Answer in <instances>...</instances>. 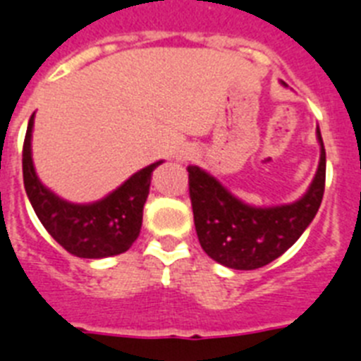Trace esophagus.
<instances>
[{
  "label": "esophagus",
  "instance_id": "esophagus-1",
  "mask_svg": "<svg viewBox=\"0 0 361 361\" xmlns=\"http://www.w3.org/2000/svg\"><path fill=\"white\" fill-rule=\"evenodd\" d=\"M195 155H197V149L192 146V144H184V146L178 147L177 153H175V157H177L178 160H183V162H184V160L193 159Z\"/></svg>",
  "mask_w": 361,
  "mask_h": 361
}]
</instances>
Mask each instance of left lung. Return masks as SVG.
I'll use <instances>...</instances> for the list:
<instances>
[{"label": "left lung", "mask_w": 361, "mask_h": 361, "mask_svg": "<svg viewBox=\"0 0 361 361\" xmlns=\"http://www.w3.org/2000/svg\"><path fill=\"white\" fill-rule=\"evenodd\" d=\"M316 137L319 142L316 175L309 190L288 204H248L206 169L188 166L197 237L212 259L228 269L255 270L272 263L300 239L318 214L325 192L327 160L319 128Z\"/></svg>", "instance_id": "1"}]
</instances>
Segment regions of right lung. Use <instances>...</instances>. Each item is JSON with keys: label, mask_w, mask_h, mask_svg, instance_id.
I'll return each instance as SVG.
<instances>
[{"label": "right lung", "mask_w": 361, "mask_h": 361, "mask_svg": "<svg viewBox=\"0 0 361 361\" xmlns=\"http://www.w3.org/2000/svg\"><path fill=\"white\" fill-rule=\"evenodd\" d=\"M34 115L23 142V184L39 223L69 254L85 259H104L124 254L137 241L142 212L149 195L151 173L164 160H157L133 173L116 190L89 204L58 197L36 175L32 162Z\"/></svg>", "instance_id": "1"}]
</instances>
